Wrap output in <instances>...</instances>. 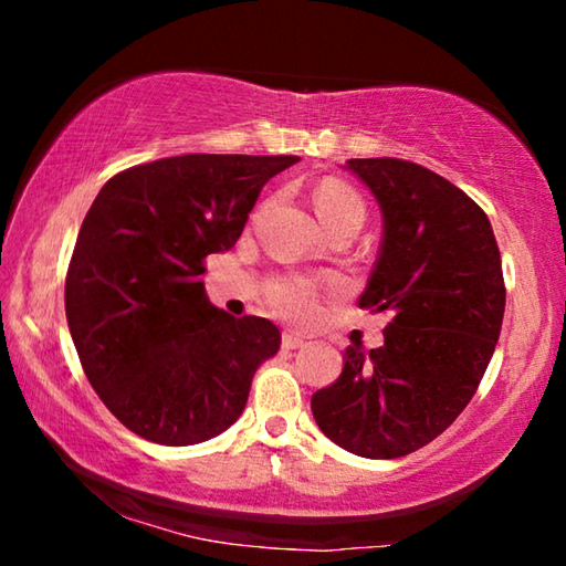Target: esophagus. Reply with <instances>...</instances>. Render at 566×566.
<instances>
[{"mask_svg": "<svg viewBox=\"0 0 566 566\" xmlns=\"http://www.w3.org/2000/svg\"><path fill=\"white\" fill-rule=\"evenodd\" d=\"M282 347L284 349H300V347H304V337H302V334H296V332H284L282 334Z\"/></svg>", "mask_w": 566, "mask_h": 566, "instance_id": "esophagus-1", "label": "esophagus"}]
</instances>
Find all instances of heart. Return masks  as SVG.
<instances>
[{
    "mask_svg": "<svg viewBox=\"0 0 566 566\" xmlns=\"http://www.w3.org/2000/svg\"><path fill=\"white\" fill-rule=\"evenodd\" d=\"M314 209L322 219L324 227L339 222H364V202L361 197L349 185L339 179H324L314 191ZM270 304L284 317L306 319L314 314L317 306V284L300 276H286L276 280L270 286Z\"/></svg>",
    "mask_w": 566,
    "mask_h": 566,
    "instance_id": "obj_1",
    "label": "heart"
}]
</instances>
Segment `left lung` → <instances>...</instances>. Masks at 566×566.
<instances>
[{"mask_svg":"<svg viewBox=\"0 0 566 566\" xmlns=\"http://www.w3.org/2000/svg\"><path fill=\"white\" fill-rule=\"evenodd\" d=\"M344 169L375 195L385 222L359 306L391 322L381 347H347L312 415L347 452L395 459L437 439L474 397L502 332V256L482 207L437 171L391 157Z\"/></svg>","mask_w":566,"mask_h":566,"instance_id":"left-lung-1","label":"left lung"}]
</instances>
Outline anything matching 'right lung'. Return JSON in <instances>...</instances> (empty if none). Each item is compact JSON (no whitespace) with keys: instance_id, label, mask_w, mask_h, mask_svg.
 <instances>
[{"instance_id":"1","label":"right lung","mask_w":566,"mask_h":566,"mask_svg":"<svg viewBox=\"0 0 566 566\" xmlns=\"http://www.w3.org/2000/svg\"><path fill=\"white\" fill-rule=\"evenodd\" d=\"M294 161L181 155L99 189L66 272V324L90 385L134 434L189 447L242 417L282 334L209 304L205 260L237 244L262 187Z\"/></svg>"}]
</instances>
